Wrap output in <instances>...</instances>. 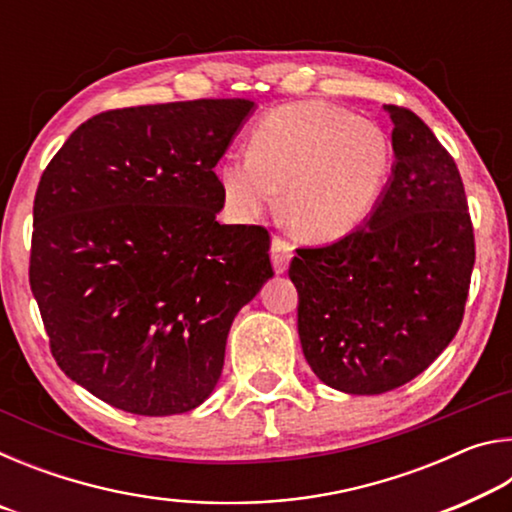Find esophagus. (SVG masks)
Segmentation results:
<instances>
[{"instance_id": "esophagus-1", "label": "esophagus", "mask_w": 512, "mask_h": 512, "mask_svg": "<svg viewBox=\"0 0 512 512\" xmlns=\"http://www.w3.org/2000/svg\"><path fill=\"white\" fill-rule=\"evenodd\" d=\"M293 257V246L289 241H284L282 237H273L271 241V262L275 273H284L289 268V262Z\"/></svg>"}]
</instances>
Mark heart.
<instances>
[{"instance_id": "1", "label": "heart", "mask_w": 512, "mask_h": 512, "mask_svg": "<svg viewBox=\"0 0 512 512\" xmlns=\"http://www.w3.org/2000/svg\"><path fill=\"white\" fill-rule=\"evenodd\" d=\"M391 164V142L377 124L332 103L300 101L259 121L248 158L225 160L219 185L239 221L271 210L282 192V219L293 235L334 241L370 219Z\"/></svg>"}]
</instances>
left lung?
<instances>
[{
	"instance_id": "8db88e82",
	"label": "left lung",
	"mask_w": 512,
	"mask_h": 512,
	"mask_svg": "<svg viewBox=\"0 0 512 512\" xmlns=\"http://www.w3.org/2000/svg\"><path fill=\"white\" fill-rule=\"evenodd\" d=\"M393 173L375 212L336 244L298 248V334L323 384L379 395L427 370L461 327L474 230L452 155L400 106Z\"/></svg>"
}]
</instances>
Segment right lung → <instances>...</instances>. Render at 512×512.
Returning a JSON list of instances; mask_svg holds the SVG:
<instances>
[{"label":"right lung","instance_id":"right-lung-1","mask_svg":"<svg viewBox=\"0 0 512 512\" xmlns=\"http://www.w3.org/2000/svg\"><path fill=\"white\" fill-rule=\"evenodd\" d=\"M253 108L198 99L101 112L42 173L33 298L60 370L115 409L203 404L232 320L273 277L266 228L216 221L214 167Z\"/></svg>","mask_w":512,"mask_h":512}]
</instances>
